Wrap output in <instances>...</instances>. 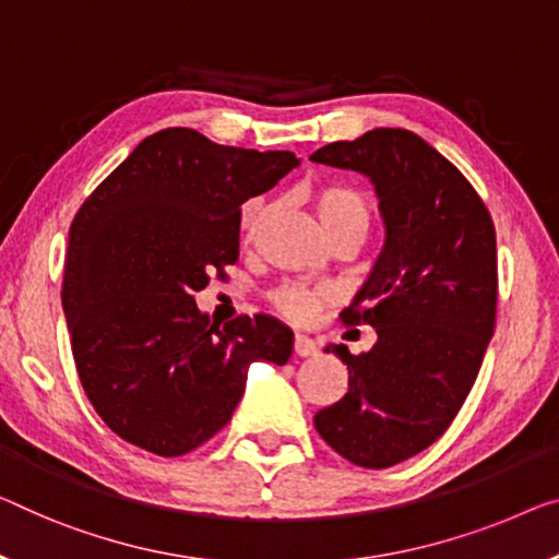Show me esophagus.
Masks as SVG:
<instances>
[{"instance_id": "esophagus-1", "label": "esophagus", "mask_w": 559, "mask_h": 559, "mask_svg": "<svg viewBox=\"0 0 559 559\" xmlns=\"http://www.w3.org/2000/svg\"><path fill=\"white\" fill-rule=\"evenodd\" d=\"M294 352L296 356H316L319 354V346H316V341L311 336H306V333H296Z\"/></svg>"}]
</instances>
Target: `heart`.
I'll return each instance as SVG.
<instances>
[{
    "mask_svg": "<svg viewBox=\"0 0 559 559\" xmlns=\"http://www.w3.org/2000/svg\"><path fill=\"white\" fill-rule=\"evenodd\" d=\"M313 207L319 213V221L323 228L333 233L341 226H348V223H366L369 226V203L361 193H356L354 188L346 186H329L316 193ZM263 218V203L261 200H248L240 211V228H243L246 236H253L258 223ZM326 296V290L308 288L301 283H288L276 290L273 301L281 308L283 313L290 316L296 321H306L319 311L321 298Z\"/></svg>",
    "mask_w": 559,
    "mask_h": 559,
    "instance_id": "heart-1",
    "label": "heart"
}]
</instances>
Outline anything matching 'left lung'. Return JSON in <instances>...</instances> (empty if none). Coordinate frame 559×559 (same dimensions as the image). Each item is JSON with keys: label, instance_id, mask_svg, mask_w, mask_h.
Returning <instances> with one entry per match:
<instances>
[{"label": "left lung", "instance_id": "obj_1", "mask_svg": "<svg viewBox=\"0 0 559 559\" xmlns=\"http://www.w3.org/2000/svg\"><path fill=\"white\" fill-rule=\"evenodd\" d=\"M311 160L369 178L384 221L381 253L341 313L377 329V344L323 348L346 364L348 391L313 424L344 460L384 469L435 444L477 379L495 333V226L469 180L409 130L373 128Z\"/></svg>", "mask_w": 559, "mask_h": 559}]
</instances>
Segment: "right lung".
<instances>
[{"instance_id":"1","label":"right lung","mask_w":559,"mask_h":559,"mask_svg":"<svg viewBox=\"0 0 559 559\" xmlns=\"http://www.w3.org/2000/svg\"><path fill=\"white\" fill-rule=\"evenodd\" d=\"M301 165L288 150L215 145L188 128L145 138L74 215L62 308L82 389L115 435L180 456L226 427L255 361L294 331L269 313L221 329L193 294L238 261L240 205Z\"/></svg>"}]
</instances>
